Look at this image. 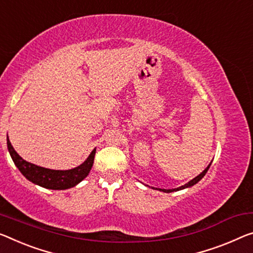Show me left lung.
I'll return each instance as SVG.
<instances>
[{
  "label": "left lung",
  "instance_id": "8db88e82",
  "mask_svg": "<svg viewBox=\"0 0 253 253\" xmlns=\"http://www.w3.org/2000/svg\"><path fill=\"white\" fill-rule=\"evenodd\" d=\"M209 166L211 165H208L207 166V169H206L203 173H200L199 175L198 176H196L193 178V180H191L190 182H188V183L186 184H184V185H182V186H180V188H177V189H172V190H165V189H158V190H161V191H164V192H167V193H169V192H173V191H178V190H182V189H185V188H189V186H192V185H194L196 183H198V182H199L201 178H203L204 176H205V174L207 173V170L209 169Z\"/></svg>",
  "mask_w": 253,
  "mask_h": 253
}]
</instances>
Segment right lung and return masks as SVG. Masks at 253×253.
Instances as JSON below:
<instances>
[{
	"mask_svg": "<svg viewBox=\"0 0 253 253\" xmlns=\"http://www.w3.org/2000/svg\"><path fill=\"white\" fill-rule=\"evenodd\" d=\"M7 149H9V153L11 157H12V161L14 162L15 166L18 167L23 176L28 178L29 181H32L35 184L52 190L70 189L83 181L88 175L89 172H90L92 164H94L96 153V149L92 150L86 161L80 166L76 167V169L68 170H55L44 169V167L26 162L14 150L9 138H7Z\"/></svg>",
	"mask_w": 253,
	"mask_h": 253,
	"instance_id": "1",
	"label": "right lung"
}]
</instances>
